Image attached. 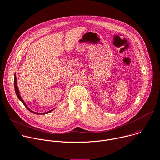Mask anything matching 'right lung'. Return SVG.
Listing matches in <instances>:
<instances>
[{"mask_svg": "<svg viewBox=\"0 0 160 160\" xmlns=\"http://www.w3.org/2000/svg\"><path fill=\"white\" fill-rule=\"evenodd\" d=\"M14 86H15V92H16V94H17V97H18V98L22 102V103L24 105V106L25 107L30 111V112H33V113H34V114H48V113H49V112H51V111H52L53 110H54L55 109H52V110H51V111H48V112H43V113H38V112H34V111H33L32 110H31L28 106L26 105V103L24 102V101L23 100V99L22 98V97H20V93H19V90H18V87H17V77H16V75H15V79H14Z\"/></svg>", "mask_w": 160, "mask_h": 160, "instance_id": "right-lung-1", "label": "right lung"}]
</instances>
